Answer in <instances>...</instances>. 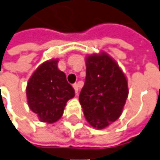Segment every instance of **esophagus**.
I'll return each instance as SVG.
<instances>
[{
    "label": "esophagus",
    "instance_id": "34e87169",
    "mask_svg": "<svg viewBox=\"0 0 160 160\" xmlns=\"http://www.w3.org/2000/svg\"><path fill=\"white\" fill-rule=\"evenodd\" d=\"M73 88H74V90H75V92H76V94H78V83H74Z\"/></svg>",
    "mask_w": 160,
    "mask_h": 160
}]
</instances>
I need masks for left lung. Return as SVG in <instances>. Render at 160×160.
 Listing matches in <instances>:
<instances>
[{
    "instance_id": "1",
    "label": "left lung",
    "mask_w": 160,
    "mask_h": 160,
    "mask_svg": "<svg viewBox=\"0 0 160 160\" xmlns=\"http://www.w3.org/2000/svg\"><path fill=\"white\" fill-rule=\"evenodd\" d=\"M128 97L127 80L105 53L86 57V78L79 95L83 114L91 126L107 127L122 113Z\"/></svg>"
}]
</instances>
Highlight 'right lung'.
I'll list each match as a JSON object with an SVG mask.
<instances>
[{
	"instance_id": "1",
	"label": "right lung",
	"mask_w": 160,
	"mask_h": 160,
	"mask_svg": "<svg viewBox=\"0 0 160 160\" xmlns=\"http://www.w3.org/2000/svg\"><path fill=\"white\" fill-rule=\"evenodd\" d=\"M58 60L41 64L28 82L27 98L32 112L42 122L52 124L63 114L68 100L75 97L73 87L67 82L65 74L57 68Z\"/></svg>"
}]
</instances>
